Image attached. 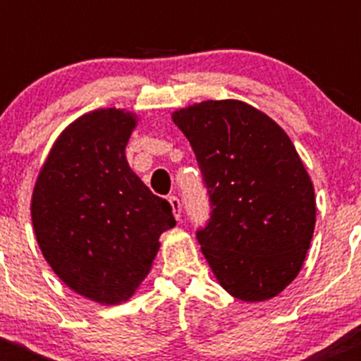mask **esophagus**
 Listing matches in <instances>:
<instances>
[{
  "mask_svg": "<svg viewBox=\"0 0 361 361\" xmlns=\"http://www.w3.org/2000/svg\"><path fill=\"white\" fill-rule=\"evenodd\" d=\"M169 204H171V207H173L174 218H176V220H180V216H181V202H180V199H178L176 195H171Z\"/></svg>",
  "mask_w": 361,
  "mask_h": 361,
  "instance_id": "1",
  "label": "esophagus"
}]
</instances>
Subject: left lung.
I'll use <instances>...</instances> for the list:
<instances>
[{
  "label": "left lung",
  "mask_w": 361,
  "mask_h": 361,
  "mask_svg": "<svg viewBox=\"0 0 361 361\" xmlns=\"http://www.w3.org/2000/svg\"><path fill=\"white\" fill-rule=\"evenodd\" d=\"M209 195L195 231L232 297L260 302L297 278L316 221L314 188L285 130L241 101H204L173 115Z\"/></svg>",
  "instance_id": "obj_1"
}]
</instances>
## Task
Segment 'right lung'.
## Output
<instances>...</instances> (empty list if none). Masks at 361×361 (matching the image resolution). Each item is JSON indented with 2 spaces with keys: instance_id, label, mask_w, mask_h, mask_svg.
I'll return each mask as SVG.
<instances>
[{
  "instance_id": "1",
  "label": "right lung",
  "mask_w": 361,
  "mask_h": 361,
  "mask_svg": "<svg viewBox=\"0 0 361 361\" xmlns=\"http://www.w3.org/2000/svg\"><path fill=\"white\" fill-rule=\"evenodd\" d=\"M130 113L96 110L71 123L50 150L32 192L36 241L76 293L118 304L148 274L159 238L174 227L171 204L126 160Z\"/></svg>"
}]
</instances>
